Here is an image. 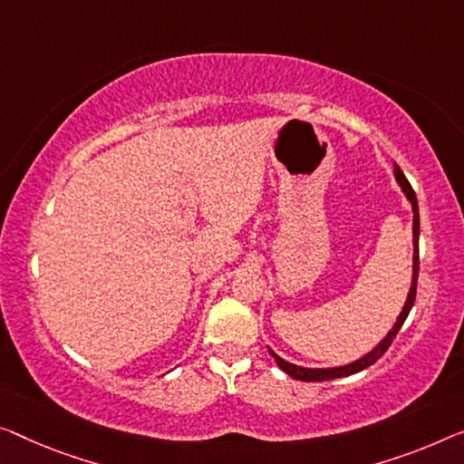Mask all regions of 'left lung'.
<instances>
[{"label":"left lung","instance_id":"1","mask_svg":"<svg viewBox=\"0 0 464 464\" xmlns=\"http://www.w3.org/2000/svg\"><path fill=\"white\" fill-rule=\"evenodd\" d=\"M393 177H396V181L400 185V189L406 196V199L411 202V208H412V276H411V287H409V295H406L404 300V306L400 310V314L396 316V323L392 324V329L387 331L385 337L382 342H379L375 348L371 352H366L364 356L358 358L354 362H348V364H342V366H329V369H308V366H300V364H294L289 361H283L279 354H275V352L268 348L271 352V356L275 358L276 366H279L281 371H285L289 377L294 379H300V382H327V379H337V377H348V375H354V372L366 369V366H371L372 362H377L379 358L385 354V350L390 348L393 337L398 335L400 327H402L406 316H409L412 304H414V295H417V276H419V202H417V196H414V191L411 188V183L406 181L404 172L400 170L398 164H393Z\"/></svg>","mask_w":464,"mask_h":464}]
</instances>
